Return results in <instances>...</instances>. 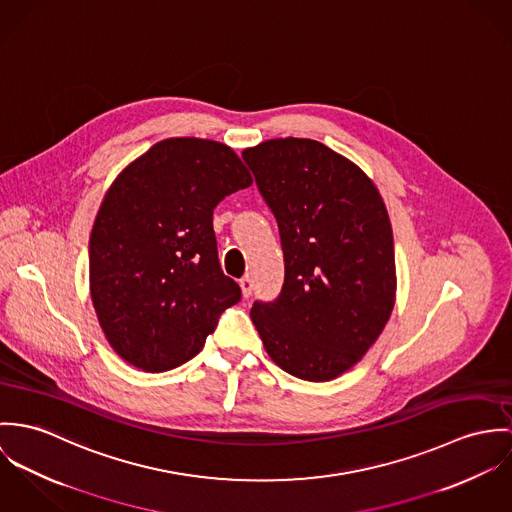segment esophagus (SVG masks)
<instances>
[{
  "instance_id": "1",
  "label": "esophagus",
  "mask_w": 512,
  "mask_h": 512,
  "mask_svg": "<svg viewBox=\"0 0 512 512\" xmlns=\"http://www.w3.org/2000/svg\"><path fill=\"white\" fill-rule=\"evenodd\" d=\"M239 286H241L243 296H245V298H249V296H251V292H253V281H251V277H243V279L239 281Z\"/></svg>"
}]
</instances>
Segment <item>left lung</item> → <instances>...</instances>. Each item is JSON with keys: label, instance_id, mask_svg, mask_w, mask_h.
Here are the masks:
<instances>
[{"label": "left lung", "instance_id": "left-lung-1", "mask_svg": "<svg viewBox=\"0 0 512 512\" xmlns=\"http://www.w3.org/2000/svg\"><path fill=\"white\" fill-rule=\"evenodd\" d=\"M241 157L273 210L281 296L251 320L269 357L304 381H332L363 359L397 300L393 229L375 182L314 139H269Z\"/></svg>", "mask_w": 512, "mask_h": 512}]
</instances>
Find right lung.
<instances>
[{
    "label": "right lung",
    "instance_id": "right-lung-1",
    "mask_svg": "<svg viewBox=\"0 0 512 512\" xmlns=\"http://www.w3.org/2000/svg\"><path fill=\"white\" fill-rule=\"evenodd\" d=\"M251 184L231 147L198 137L159 141L115 176L90 233V296L123 361L145 373L186 363L239 302L212 216Z\"/></svg>",
    "mask_w": 512,
    "mask_h": 512
}]
</instances>
